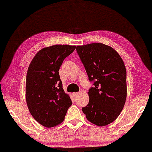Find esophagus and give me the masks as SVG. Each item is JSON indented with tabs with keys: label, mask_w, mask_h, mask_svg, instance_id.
<instances>
[{
	"label": "esophagus",
	"mask_w": 152,
	"mask_h": 152,
	"mask_svg": "<svg viewBox=\"0 0 152 152\" xmlns=\"http://www.w3.org/2000/svg\"><path fill=\"white\" fill-rule=\"evenodd\" d=\"M79 94V93H73V96H75V97H76V96H77Z\"/></svg>",
	"instance_id": "34e87169"
}]
</instances>
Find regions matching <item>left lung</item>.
<instances>
[{
	"label": "left lung",
	"mask_w": 152,
	"mask_h": 152,
	"mask_svg": "<svg viewBox=\"0 0 152 152\" xmlns=\"http://www.w3.org/2000/svg\"><path fill=\"white\" fill-rule=\"evenodd\" d=\"M77 52L93 87L89 103L82 108L87 120L104 126L118 117L127 96L126 70L115 50L102 43L77 45Z\"/></svg>",
	"instance_id": "obj_1"
}]
</instances>
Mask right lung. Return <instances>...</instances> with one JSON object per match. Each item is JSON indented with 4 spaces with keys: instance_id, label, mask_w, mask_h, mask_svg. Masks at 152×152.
<instances>
[{
    "instance_id": "1",
    "label": "right lung",
    "mask_w": 152,
    "mask_h": 152,
    "mask_svg": "<svg viewBox=\"0 0 152 152\" xmlns=\"http://www.w3.org/2000/svg\"><path fill=\"white\" fill-rule=\"evenodd\" d=\"M75 45H54L36 54L28 68L26 100L35 120L46 127L62 122L72 100L63 89L59 74L63 61L75 49Z\"/></svg>"
}]
</instances>
